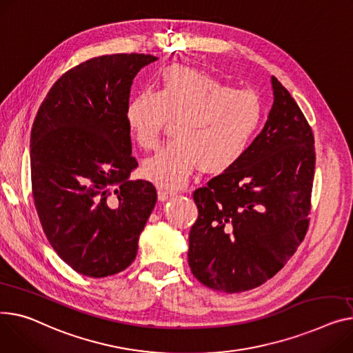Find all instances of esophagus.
Wrapping results in <instances>:
<instances>
[{"label": "esophagus", "instance_id": "esophagus-1", "mask_svg": "<svg viewBox=\"0 0 353 353\" xmlns=\"http://www.w3.org/2000/svg\"><path fill=\"white\" fill-rule=\"evenodd\" d=\"M173 196H174V194H173L172 192H169V190H164V189H159V190H157V197H159L160 201H166V200L172 199Z\"/></svg>", "mask_w": 353, "mask_h": 353}]
</instances>
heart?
Here are the masks:
<instances>
[{"instance_id": "1", "label": "heart", "mask_w": 353, "mask_h": 353, "mask_svg": "<svg viewBox=\"0 0 353 353\" xmlns=\"http://www.w3.org/2000/svg\"><path fill=\"white\" fill-rule=\"evenodd\" d=\"M126 125L136 143L157 146L168 119H177L176 139L143 163V176L166 189L185 185L201 166L221 173L247 154L264 121L255 92L232 89L201 70L172 65L161 72L159 90L143 89L129 101Z\"/></svg>"}]
</instances>
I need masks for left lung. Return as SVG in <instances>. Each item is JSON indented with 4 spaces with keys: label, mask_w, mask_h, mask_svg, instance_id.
I'll return each mask as SVG.
<instances>
[{
    "label": "left lung",
    "mask_w": 353,
    "mask_h": 353,
    "mask_svg": "<svg viewBox=\"0 0 353 353\" xmlns=\"http://www.w3.org/2000/svg\"><path fill=\"white\" fill-rule=\"evenodd\" d=\"M274 103L247 154L193 194L199 219L189 265L223 292L260 287L283 268L308 230L314 134L290 92L271 77Z\"/></svg>",
    "instance_id": "left-lung-1"
}]
</instances>
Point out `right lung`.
Segmentation results:
<instances>
[{
  "instance_id": "1",
  "label": "right lung",
  "mask_w": 353,
  "mask_h": 353,
  "mask_svg": "<svg viewBox=\"0 0 353 353\" xmlns=\"http://www.w3.org/2000/svg\"><path fill=\"white\" fill-rule=\"evenodd\" d=\"M153 55L114 54L63 74L41 103L31 130L32 196L46 239L70 268L102 278L126 270L157 193L129 180L125 110L130 86Z\"/></svg>"
}]
</instances>
